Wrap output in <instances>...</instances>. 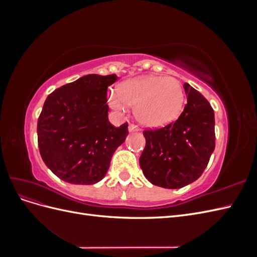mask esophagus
Returning a JSON list of instances; mask_svg holds the SVG:
<instances>
[{
	"label": "esophagus",
	"instance_id": "34e87169",
	"mask_svg": "<svg viewBox=\"0 0 257 257\" xmlns=\"http://www.w3.org/2000/svg\"><path fill=\"white\" fill-rule=\"evenodd\" d=\"M138 131H139V128H138V126L135 125V124H130V125H128L130 133H133V132H138Z\"/></svg>",
	"mask_w": 257,
	"mask_h": 257
}]
</instances>
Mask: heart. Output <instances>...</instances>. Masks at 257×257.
Segmentation results:
<instances>
[{"mask_svg": "<svg viewBox=\"0 0 257 257\" xmlns=\"http://www.w3.org/2000/svg\"><path fill=\"white\" fill-rule=\"evenodd\" d=\"M183 90L173 77L143 76L122 82L118 95L111 93L108 104L123 112L134 107L137 121L147 127H161L176 120L183 106Z\"/></svg>", "mask_w": 257, "mask_h": 257, "instance_id": "b5f03b06", "label": "heart"}]
</instances>
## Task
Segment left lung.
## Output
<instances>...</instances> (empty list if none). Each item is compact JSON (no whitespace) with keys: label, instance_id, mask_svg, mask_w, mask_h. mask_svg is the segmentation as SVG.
<instances>
[{"label":"left lung","instance_id":"left-lung-1","mask_svg":"<svg viewBox=\"0 0 257 257\" xmlns=\"http://www.w3.org/2000/svg\"><path fill=\"white\" fill-rule=\"evenodd\" d=\"M186 102L179 118L159 130L144 132L139 158L145 177L165 189H180L201 176L215 147L214 111L208 100L185 82Z\"/></svg>","mask_w":257,"mask_h":257}]
</instances>
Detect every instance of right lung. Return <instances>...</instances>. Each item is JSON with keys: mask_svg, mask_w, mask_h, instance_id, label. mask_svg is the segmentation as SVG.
I'll return each mask as SVG.
<instances>
[{"mask_svg": "<svg viewBox=\"0 0 257 257\" xmlns=\"http://www.w3.org/2000/svg\"><path fill=\"white\" fill-rule=\"evenodd\" d=\"M118 76L85 75L54 90L37 122L42 159L61 180L94 184L105 177L116 148L128 135L127 123L108 121L107 89Z\"/></svg>", "mask_w": 257, "mask_h": 257, "instance_id": "1", "label": "right lung"}]
</instances>
